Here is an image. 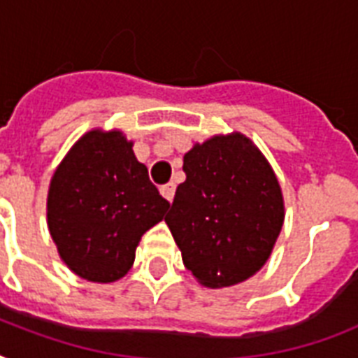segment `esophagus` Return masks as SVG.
<instances>
[{
	"label": "esophagus",
	"instance_id": "1",
	"mask_svg": "<svg viewBox=\"0 0 358 358\" xmlns=\"http://www.w3.org/2000/svg\"><path fill=\"white\" fill-rule=\"evenodd\" d=\"M159 191H162V195L165 196V199H167L169 202H171L174 199V191H176V185H174V184H167V185H163V187Z\"/></svg>",
	"mask_w": 358,
	"mask_h": 358
}]
</instances>
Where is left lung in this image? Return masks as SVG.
<instances>
[{
    "instance_id": "obj_1",
    "label": "left lung",
    "mask_w": 358,
    "mask_h": 358,
    "mask_svg": "<svg viewBox=\"0 0 358 358\" xmlns=\"http://www.w3.org/2000/svg\"><path fill=\"white\" fill-rule=\"evenodd\" d=\"M184 173L165 217L184 266L210 288L243 282L266 264L282 229L277 176L241 134L193 146Z\"/></svg>"
}]
</instances>
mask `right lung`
Listing matches in <instances>:
<instances>
[{"label":"right lung","instance_id":"1","mask_svg":"<svg viewBox=\"0 0 358 358\" xmlns=\"http://www.w3.org/2000/svg\"><path fill=\"white\" fill-rule=\"evenodd\" d=\"M169 208L120 131L92 129L66 154L48 193V229L66 266L115 282L134 266L141 236Z\"/></svg>","mask_w":358,"mask_h":358}]
</instances>
